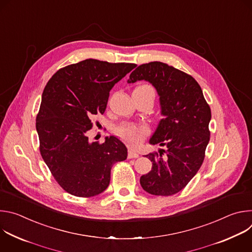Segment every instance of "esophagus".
Returning a JSON list of instances; mask_svg holds the SVG:
<instances>
[{
    "label": "esophagus",
    "mask_w": 252,
    "mask_h": 252,
    "mask_svg": "<svg viewBox=\"0 0 252 252\" xmlns=\"http://www.w3.org/2000/svg\"><path fill=\"white\" fill-rule=\"evenodd\" d=\"M127 157H128V158H138L139 155L136 151H134L133 149H130V150H128Z\"/></svg>",
    "instance_id": "1"
}]
</instances>
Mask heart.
Returning <instances> with one entry per match:
<instances>
[{"label":"heart","mask_w":252,"mask_h":252,"mask_svg":"<svg viewBox=\"0 0 252 252\" xmlns=\"http://www.w3.org/2000/svg\"><path fill=\"white\" fill-rule=\"evenodd\" d=\"M145 87V86H141ZM149 132V129L145 126H134L129 124H123L117 127V133L132 145H137L140 141L141 136L146 135Z\"/></svg>","instance_id":"1"}]
</instances>
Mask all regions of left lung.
<instances>
[{
  "label": "left lung",
  "mask_w": 252,
  "mask_h": 252,
  "mask_svg": "<svg viewBox=\"0 0 252 252\" xmlns=\"http://www.w3.org/2000/svg\"><path fill=\"white\" fill-rule=\"evenodd\" d=\"M142 80L157 90L162 116L150 143L166 149L146 156L153 168L140 176V186L154 195H172L186 188L203 162L210 136V107L197 82L166 63L140 64L127 83Z\"/></svg>",
  "instance_id": "1"
}]
</instances>
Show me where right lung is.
Listing matches in <instances>:
<instances>
[{
	"label": "right lung",
	"mask_w": 252,
	"mask_h": 252,
	"mask_svg": "<svg viewBox=\"0 0 252 252\" xmlns=\"http://www.w3.org/2000/svg\"><path fill=\"white\" fill-rule=\"evenodd\" d=\"M135 63L89 59L59 69L48 82L35 120L42 158L57 183L68 193L91 197L110 185L111 169L126 159L118 137L90 142L91 118L103 114L113 87Z\"/></svg>",
	"instance_id": "1"
}]
</instances>
